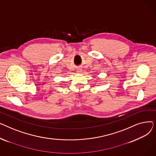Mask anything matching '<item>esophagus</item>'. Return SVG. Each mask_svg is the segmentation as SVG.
<instances>
[{
    "label": "esophagus",
    "mask_w": 156,
    "mask_h": 156,
    "mask_svg": "<svg viewBox=\"0 0 156 156\" xmlns=\"http://www.w3.org/2000/svg\"><path fill=\"white\" fill-rule=\"evenodd\" d=\"M81 69H80V68H78L77 69V70H76V71H77V73H81Z\"/></svg>",
    "instance_id": "esophagus-1"
}]
</instances>
